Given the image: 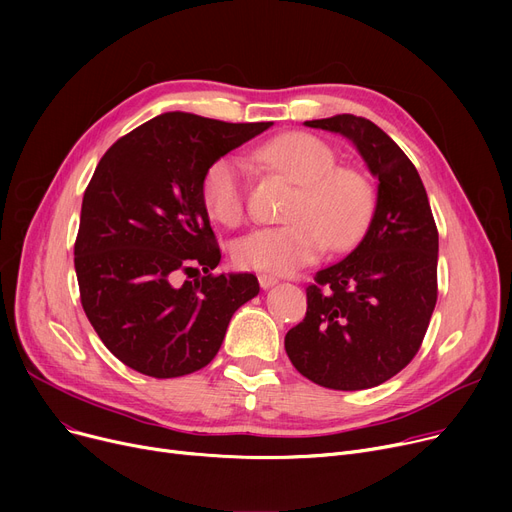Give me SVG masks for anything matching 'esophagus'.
Wrapping results in <instances>:
<instances>
[{"mask_svg":"<svg viewBox=\"0 0 512 512\" xmlns=\"http://www.w3.org/2000/svg\"><path fill=\"white\" fill-rule=\"evenodd\" d=\"M276 284H278V278H274V276H267V274H261V276H259V286H261L263 290L272 288V286H276Z\"/></svg>","mask_w":512,"mask_h":512,"instance_id":"esophagus-1","label":"esophagus"}]
</instances>
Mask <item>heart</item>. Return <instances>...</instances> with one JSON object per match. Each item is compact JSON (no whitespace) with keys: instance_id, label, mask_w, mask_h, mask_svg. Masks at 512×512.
<instances>
[{"instance_id":"heart-1","label":"heart","mask_w":512,"mask_h":512,"mask_svg":"<svg viewBox=\"0 0 512 512\" xmlns=\"http://www.w3.org/2000/svg\"><path fill=\"white\" fill-rule=\"evenodd\" d=\"M257 161L297 182L286 226L261 228L238 238L232 261L242 270L292 274L317 261L328 245L355 247L375 207L365 174L336 166V151L309 132H286L255 151ZM201 201L215 222L238 226L245 218V164L236 155L211 161L201 180Z\"/></svg>"}]
</instances>
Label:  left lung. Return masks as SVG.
<instances>
[{
  "label": "left lung",
  "mask_w": 512,
  "mask_h": 512,
  "mask_svg": "<svg viewBox=\"0 0 512 512\" xmlns=\"http://www.w3.org/2000/svg\"><path fill=\"white\" fill-rule=\"evenodd\" d=\"M305 126L351 141L378 178L363 240L307 286V313L284 338L307 380L332 390L380 386L417 355L438 301V228L419 172L367 118L338 114Z\"/></svg>",
  "instance_id": "1"
}]
</instances>
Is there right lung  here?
<instances>
[{
  "label": "right lung",
  "instance_id": "add662e5",
  "mask_svg": "<svg viewBox=\"0 0 512 512\" xmlns=\"http://www.w3.org/2000/svg\"><path fill=\"white\" fill-rule=\"evenodd\" d=\"M270 126L168 112L101 157L80 209L74 270L91 326L130 369L159 380L199 371L218 355L234 311L259 294L253 274H211L222 253L201 180L211 161Z\"/></svg>",
  "mask_w": 512,
  "mask_h": 512
}]
</instances>
